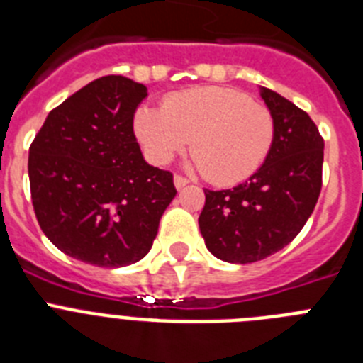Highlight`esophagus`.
<instances>
[{
	"instance_id": "esophagus-1",
	"label": "esophagus",
	"mask_w": 363,
	"mask_h": 363,
	"mask_svg": "<svg viewBox=\"0 0 363 363\" xmlns=\"http://www.w3.org/2000/svg\"><path fill=\"white\" fill-rule=\"evenodd\" d=\"M187 184H189V179L187 178H184V176H179V174H176L174 176V185H176V189H184V187H187Z\"/></svg>"
}]
</instances>
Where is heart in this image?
Listing matches in <instances>:
<instances>
[{"mask_svg": "<svg viewBox=\"0 0 363 363\" xmlns=\"http://www.w3.org/2000/svg\"><path fill=\"white\" fill-rule=\"evenodd\" d=\"M274 130L272 112L230 86L176 92L163 108L143 105L134 116V133L150 162H171L191 140L194 165L214 185L251 178L271 152Z\"/></svg>", "mask_w": 363, "mask_h": 363, "instance_id": "obj_1", "label": "heart"}]
</instances>
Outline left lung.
<instances>
[{"instance_id":"left-lung-1","label":"left lung","mask_w":363,"mask_h":363,"mask_svg":"<svg viewBox=\"0 0 363 363\" xmlns=\"http://www.w3.org/2000/svg\"><path fill=\"white\" fill-rule=\"evenodd\" d=\"M259 94L274 118V143L251 178L225 191L205 189L198 223L205 245L229 264H252L294 240L322 191L323 138L306 111L278 92Z\"/></svg>"}]
</instances>
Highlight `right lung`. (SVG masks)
<instances>
[{
    "label": "right lung",
    "instance_id": "obj_1",
    "mask_svg": "<svg viewBox=\"0 0 363 363\" xmlns=\"http://www.w3.org/2000/svg\"><path fill=\"white\" fill-rule=\"evenodd\" d=\"M145 96V85L123 76L94 79L49 112L28 149L38 223L79 262H140L176 196L171 172L149 165L134 136Z\"/></svg>",
    "mask_w": 363,
    "mask_h": 363
}]
</instances>
